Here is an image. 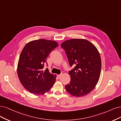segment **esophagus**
Segmentation results:
<instances>
[{
	"instance_id": "esophagus-1",
	"label": "esophagus",
	"mask_w": 121,
	"mask_h": 121,
	"mask_svg": "<svg viewBox=\"0 0 121 121\" xmlns=\"http://www.w3.org/2000/svg\"><path fill=\"white\" fill-rule=\"evenodd\" d=\"M62 74H60V75H57V77H58V78H61V77L62 76Z\"/></svg>"
}]
</instances>
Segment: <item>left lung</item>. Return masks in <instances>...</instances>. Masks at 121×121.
<instances>
[{
	"label": "left lung",
	"instance_id": "8db88e82",
	"mask_svg": "<svg viewBox=\"0 0 121 121\" xmlns=\"http://www.w3.org/2000/svg\"><path fill=\"white\" fill-rule=\"evenodd\" d=\"M61 47L67 55L70 66L74 67L70 83L65 88L71 95L80 97L87 95L95 87L99 79L102 62L95 46L83 39H73L62 43Z\"/></svg>",
	"mask_w": 121,
	"mask_h": 121
}]
</instances>
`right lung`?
<instances>
[{
	"label": "right lung",
	"instance_id": "1",
	"mask_svg": "<svg viewBox=\"0 0 121 121\" xmlns=\"http://www.w3.org/2000/svg\"><path fill=\"white\" fill-rule=\"evenodd\" d=\"M58 46L56 41L41 39L27 43L21 53L17 64V75L21 83L34 95L49 91L56 81V75L44 70L50 53Z\"/></svg>",
	"mask_w": 121,
	"mask_h": 121
}]
</instances>
